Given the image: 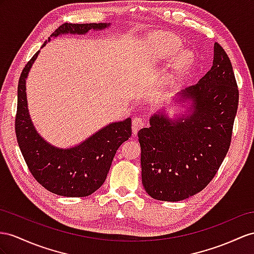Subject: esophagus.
Masks as SVG:
<instances>
[{"label":"esophagus","mask_w":254,"mask_h":254,"mask_svg":"<svg viewBox=\"0 0 254 254\" xmlns=\"http://www.w3.org/2000/svg\"><path fill=\"white\" fill-rule=\"evenodd\" d=\"M145 119L144 118H134L132 121V131L133 134H137L139 129L144 127Z\"/></svg>","instance_id":"1"}]
</instances>
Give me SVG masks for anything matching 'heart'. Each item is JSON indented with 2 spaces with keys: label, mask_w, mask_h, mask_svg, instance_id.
Returning a JSON list of instances; mask_svg holds the SVG:
<instances>
[{
  "label": "heart",
  "mask_w": 254,
  "mask_h": 254,
  "mask_svg": "<svg viewBox=\"0 0 254 254\" xmlns=\"http://www.w3.org/2000/svg\"><path fill=\"white\" fill-rule=\"evenodd\" d=\"M175 53H176V46H166V47L162 48L160 57H161V58L168 57V56L174 55ZM192 59H193L192 55H191L190 53H188V51H186V53H184L183 55H181L179 63H180L181 66H185V65L190 64L191 61H192Z\"/></svg>",
  "instance_id": "obj_1"
}]
</instances>
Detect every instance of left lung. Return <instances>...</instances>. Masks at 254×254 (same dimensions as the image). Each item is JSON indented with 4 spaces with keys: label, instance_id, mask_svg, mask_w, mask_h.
Here are the masks:
<instances>
[{
    "label": "left lung",
    "instance_id": "8db88e82",
    "mask_svg": "<svg viewBox=\"0 0 254 254\" xmlns=\"http://www.w3.org/2000/svg\"><path fill=\"white\" fill-rule=\"evenodd\" d=\"M181 107L175 118L164 108L139 129L141 183L154 199L178 201L200 192L217 174L229 151L238 107L232 63L214 43L211 68L175 97Z\"/></svg>",
    "mask_w": 254,
    "mask_h": 254
}]
</instances>
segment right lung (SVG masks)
Here are the masks:
<instances>
[{
    "label": "right lung",
    "mask_w": 254,
    "mask_h": 254,
    "mask_svg": "<svg viewBox=\"0 0 254 254\" xmlns=\"http://www.w3.org/2000/svg\"><path fill=\"white\" fill-rule=\"evenodd\" d=\"M110 23H64L50 37L82 35L90 30L107 29ZM46 44L47 41L42 48ZM38 54L40 51L25 65L18 82L15 129L19 148L31 174L45 189L66 197L88 196L104 184L117 150L122 142L131 137V118L109 123L74 147L59 148L49 144L33 126L25 92V80Z\"/></svg>",
    "instance_id": "1"
}]
</instances>
